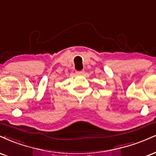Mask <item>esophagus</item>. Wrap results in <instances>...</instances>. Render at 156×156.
I'll return each instance as SVG.
<instances>
[{"instance_id": "34e87169", "label": "esophagus", "mask_w": 156, "mask_h": 156, "mask_svg": "<svg viewBox=\"0 0 156 156\" xmlns=\"http://www.w3.org/2000/svg\"><path fill=\"white\" fill-rule=\"evenodd\" d=\"M76 74H79V75H82L84 74V73H85V71H76Z\"/></svg>"}]
</instances>
